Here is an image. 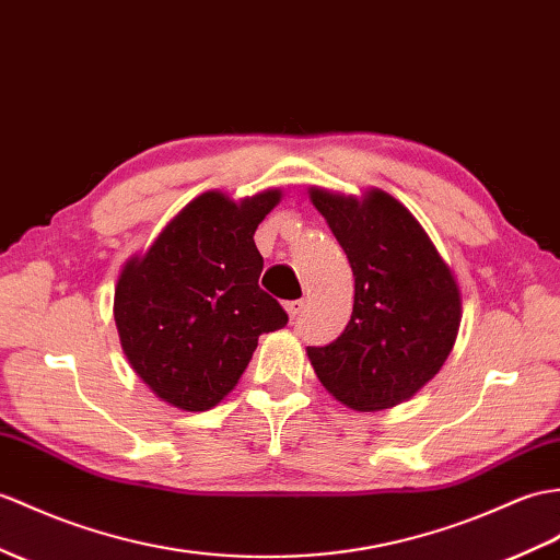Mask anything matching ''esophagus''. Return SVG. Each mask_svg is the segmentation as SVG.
Returning a JSON list of instances; mask_svg holds the SVG:
<instances>
[{"mask_svg": "<svg viewBox=\"0 0 560 560\" xmlns=\"http://www.w3.org/2000/svg\"><path fill=\"white\" fill-rule=\"evenodd\" d=\"M305 307V301L303 298H298V301H289L285 303V312H289V317H298Z\"/></svg>", "mask_w": 560, "mask_h": 560, "instance_id": "1", "label": "esophagus"}]
</instances>
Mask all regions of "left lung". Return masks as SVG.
<instances>
[{"label": "left lung", "mask_w": 560, "mask_h": 560, "mask_svg": "<svg viewBox=\"0 0 560 560\" xmlns=\"http://www.w3.org/2000/svg\"><path fill=\"white\" fill-rule=\"evenodd\" d=\"M355 277L353 315L339 339L310 346L322 386L372 412L408 400L444 365L460 327V291L420 221L384 190L365 198L312 188Z\"/></svg>", "instance_id": "8db88e82"}]
</instances>
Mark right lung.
I'll use <instances>...</instances> for the list:
<instances>
[{
  "label": "right lung",
  "instance_id": "add662e5",
  "mask_svg": "<svg viewBox=\"0 0 560 560\" xmlns=\"http://www.w3.org/2000/svg\"><path fill=\"white\" fill-rule=\"evenodd\" d=\"M279 200L281 190L241 202L202 192L121 269L114 322L124 353L140 380L180 410L214 408L238 384L259 334L289 322L259 289L265 259L253 241Z\"/></svg>",
  "mask_w": 560,
  "mask_h": 560
}]
</instances>
